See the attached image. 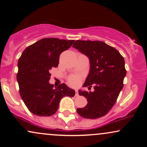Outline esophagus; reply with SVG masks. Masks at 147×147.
Masks as SVG:
<instances>
[{
  "instance_id": "esophagus-1",
  "label": "esophagus",
  "mask_w": 147,
  "mask_h": 147,
  "mask_svg": "<svg viewBox=\"0 0 147 147\" xmlns=\"http://www.w3.org/2000/svg\"><path fill=\"white\" fill-rule=\"evenodd\" d=\"M75 96L77 97V96H79V92H78V90H75Z\"/></svg>"
}]
</instances>
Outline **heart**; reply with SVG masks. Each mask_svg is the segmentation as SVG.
I'll return each mask as SVG.
<instances>
[{
    "label": "heart",
    "mask_w": 147,
    "mask_h": 147,
    "mask_svg": "<svg viewBox=\"0 0 147 147\" xmlns=\"http://www.w3.org/2000/svg\"><path fill=\"white\" fill-rule=\"evenodd\" d=\"M81 77L79 75H73L68 77V83L72 86H78L81 83Z\"/></svg>",
    "instance_id": "heart-1"
}]
</instances>
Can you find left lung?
Listing matches in <instances>:
<instances>
[{
    "instance_id": "left-lung-1",
    "label": "left lung",
    "mask_w": 147,
    "mask_h": 147,
    "mask_svg": "<svg viewBox=\"0 0 147 147\" xmlns=\"http://www.w3.org/2000/svg\"><path fill=\"white\" fill-rule=\"evenodd\" d=\"M73 48L90 59V72L84 87L93 92L79 90V95L87 99L85 107L77 109L78 114L87 119L103 117L110 111L124 86L126 75L124 59L113 47L100 41H80L74 43Z\"/></svg>"
}]
</instances>
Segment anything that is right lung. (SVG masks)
<instances>
[{
  "label": "right lung",
  "mask_w": 147,
  "mask_h": 147,
  "mask_svg": "<svg viewBox=\"0 0 147 147\" xmlns=\"http://www.w3.org/2000/svg\"><path fill=\"white\" fill-rule=\"evenodd\" d=\"M75 40L42 38L25 49L18 61L16 77L19 92L25 106L38 116H51L57 112L61 99L72 97L75 90L65 84L53 88L49 83L50 70L59 65L60 55Z\"/></svg>",
  "instance_id": "1"
}]
</instances>
